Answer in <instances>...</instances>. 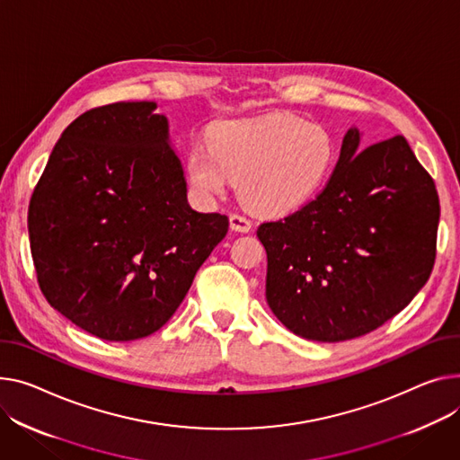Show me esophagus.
Instances as JSON below:
<instances>
[{"instance_id":"esophagus-1","label":"esophagus","mask_w":460,"mask_h":460,"mask_svg":"<svg viewBox=\"0 0 460 460\" xmlns=\"http://www.w3.org/2000/svg\"><path fill=\"white\" fill-rule=\"evenodd\" d=\"M229 226H231L233 231H238V233H250L252 231V222L246 217H240V214H231Z\"/></svg>"}]
</instances>
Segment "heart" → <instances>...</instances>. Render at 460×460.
I'll return each instance as SVG.
<instances>
[{
  "label": "heart",
  "instance_id": "b5f03b06",
  "mask_svg": "<svg viewBox=\"0 0 460 460\" xmlns=\"http://www.w3.org/2000/svg\"><path fill=\"white\" fill-rule=\"evenodd\" d=\"M336 159L331 133L292 114L222 121L207 144L189 149L185 172L203 199L226 194L236 181L238 196L268 217L292 212L325 185Z\"/></svg>",
  "mask_w": 460,
  "mask_h": 460
}]
</instances>
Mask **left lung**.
I'll use <instances>...</instances> for the list:
<instances>
[{"mask_svg":"<svg viewBox=\"0 0 460 460\" xmlns=\"http://www.w3.org/2000/svg\"><path fill=\"white\" fill-rule=\"evenodd\" d=\"M348 129L325 189L257 236L268 257L266 301L301 339L344 342L403 311L437 257L435 181L405 137L358 153Z\"/></svg>","mask_w":460,"mask_h":460,"instance_id":"1","label":"left lung"}]
</instances>
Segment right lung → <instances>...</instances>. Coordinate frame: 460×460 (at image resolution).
<instances>
[{
	"mask_svg": "<svg viewBox=\"0 0 460 460\" xmlns=\"http://www.w3.org/2000/svg\"><path fill=\"white\" fill-rule=\"evenodd\" d=\"M155 109L119 102L75 118L29 203L42 294L109 342L159 331L229 229L224 214L189 205L168 119Z\"/></svg>",
	"mask_w": 460,
	"mask_h": 460,
	"instance_id": "right-lung-1",
	"label": "right lung"
}]
</instances>
